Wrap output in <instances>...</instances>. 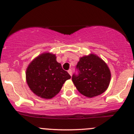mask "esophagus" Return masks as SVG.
Returning <instances> with one entry per match:
<instances>
[{"label": "esophagus", "instance_id": "obj_1", "mask_svg": "<svg viewBox=\"0 0 134 134\" xmlns=\"http://www.w3.org/2000/svg\"><path fill=\"white\" fill-rule=\"evenodd\" d=\"M68 73L70 75V76H72V70L71 69H69V70H68Z\"/></svg>", "mask_w": 134, "mask_h": 134}]
</instances>
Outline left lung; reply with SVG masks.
<instances>
[{
    "label": "left lung",
    "mask_w": 134,
    "mask_h": 134,
    "mask_svg": "<svg viewBox=\"0 0 134 134\" xmlns=\"http://www.w3.org/2000/svg\"><path fill=\"white\" fill-rule=\"evenodd\" d=\"M76 67L79 74H74L72 80L80 93L87 98H93L107 90L111 72L106 62L98 55L90 53L82 57Z\"/></svg>",
    "instance_id": "left-lung-1"
}]
</instances>
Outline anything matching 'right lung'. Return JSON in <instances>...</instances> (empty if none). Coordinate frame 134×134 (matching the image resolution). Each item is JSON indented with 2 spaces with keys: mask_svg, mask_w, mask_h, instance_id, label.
<instances>
[{
  "mask_svg": "<svg viewBox=\"0 0 134 134\" xmlns=\"http://www.w3.org/2000/svg\"><path fill=\"white\" fill-rule=\"evenodd\" d=\"M56 58L55 54L44 52L34 58L26 69L27 85L35 95L41 98H53L65 81L71 78Z\"/></svg>",
  "mask_w": 134,
  "mask_h": 134,
  "instance_id": "obj_1",
  "label": "right lung"
}]
</instances>
